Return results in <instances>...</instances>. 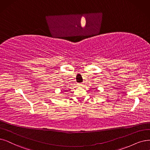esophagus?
I'll return each instance as SVG.
<instances>
[{"label": "esophagus", "instance_id": "obj_1", "mask_svg": "<svg viewBox=\"0 0 150 150\" xmlns=\"http://www.w3.org/2000/svg\"><path fill=\"white\" fill-rule=\"evenodd\" d=\"M77 85H78V86H79V87H82L83 86V83H79Z\"/></svg>", "mask_w": 150, "mask_h": 150}]
</instances>
